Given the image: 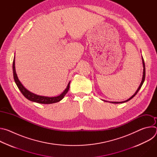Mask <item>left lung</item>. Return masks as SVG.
<instances>
[{
  "mask_svg": "<svg viewBox=\"0 0 157 157\" xmlns=\"http://www.w3.org/2000/svg\"><path fill=\"white\" fill-rule=\"evenodd\" d=\"M142 63H143V66H144V72H143V77H142V82H141V83H140V86H139V88L137 89V90L136 91V92L135 93V94H134L132 97H130L129 99H128L127 100H126V101H122V102H111V103H114V104H119V103H123V102H127V101H130V99H132L134 96H135L136 94H137V93L139 92V91L140 90V89L141 88V87H142V84H143V83H144V81H145V63H144V58H143V57H142ZM105 101V102H107V101Z\"/></svg>",
  "mask_w": 157,
  "mask_h": 157,
  "instance_id": "obj_1",
  "label": "left lung"
}]
</instances>
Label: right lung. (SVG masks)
Here are the masks:
<instances>
[{"mask_svg": "<svg viewBox=\"0 0 157 157\" xmlns=\"http://www.w3.org/2000/svg\"><path fill=\"white\" fill-rule=\"evenodd\" d=\"M13 78H14V81L18 87V88L19 89V90L21 91V93H22L27 99L33 101V102H35L37 103H40V104H53V103H56L58 102L59 101H60L61 100H62L64 98V96L66 94V93H68L69 89H70V81L69 82L68 86H67L66 88L65 89V90L59 96H56V97H47V96H38L36 94H35L31 92H30L29 91H28L27 89L22 85V84L20 82V81H19L17 73H16V71H15V57L13 58Z\"/></svg>", "mask_w": 157, "mask_h": 157, "instance_id": "1", "label": "right lung"}]
</instances>
